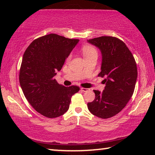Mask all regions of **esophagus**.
I'll return each instance as SVG.
<instances>
[{
	"instance_id": "34e87169",
	"label": "esophagus",
	"mask_w": 155,
	"mask_h": 155,
	"mask_svg": "<svg viewBox=\"0 0 155 155\" xmlns=\"http://www.w3.org/2000/svg\"><path fill=\"white\" fill-rule=\"evenodd\" d=\"M81 90H82L83 91H84V92H85V91H89V90H90V89H88V88H85V87H81Z\"/></svg>"
}]
</instances>
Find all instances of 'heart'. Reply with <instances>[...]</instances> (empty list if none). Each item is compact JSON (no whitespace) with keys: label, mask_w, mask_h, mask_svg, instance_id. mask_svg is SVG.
Wrapping results in <instances>:
<instances>
[{"label":"heart","mask_w":155,"mask_h":155,"mask_svg":"<svg viewBox=\"0 0 155 155\" xmlns=\"http://www.w3.org/2000/svg\"><path fill=\"white\" fill-rule=\"evenodd\" d=\"M82 52L85 59L90 58V57L93 56H98V52H97L96 49L90 45L83 46L82 48Z\"/></svg>","instance_id":"1"}]
</instances>
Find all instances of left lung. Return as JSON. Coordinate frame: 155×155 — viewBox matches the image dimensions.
<instances>
[{"label":"left lung","instance_id":"obj_1","mask_svg":"<svg viewBox=\"0 0 155 155\" xmlns=\"http://www.w3.org/2000/svg\"><path fill=\"white\" fill-rule=\"evenodd\" d=\"M102 53L101 72L105 87L103 92L94 90L95 99L87 103L93 115L107 119L118 114L127 105L134 92L137 68L134 57L120 39L102 36L87 40Z\"/></svg>","mask_w":155,"mask_h":155}]
</instances>
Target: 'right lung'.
<instances>
[{
	"instance_id": "right-lung-1",
	"label": "right lung",
	"mask_w": 155,
	"mask_h": 155,
	"mask_svg": "<svg viewBox=\"0 0 155 155\" xmlns=\"http://www.w3.org/2000/svg\"><path fill=\"white\" fill-rule=\"evenodd\" d=\"M78 41L51 33L33 40L25 52L19 75L21 88L31 105L46 117L64 115L72 95L80 90L74 85L65 87L54 78Z\"/></svg>"
}]
</instances>
